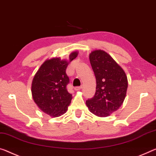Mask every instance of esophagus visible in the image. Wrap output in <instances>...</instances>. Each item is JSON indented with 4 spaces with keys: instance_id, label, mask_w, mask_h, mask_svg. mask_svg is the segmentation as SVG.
I'll list each match as a JSON object with an SVG mask.
<instances>
[{
    "instance_id": "1",
    "label": "esophagus",
    "mask_w": 156,
    "mask_h": 156,
    "mask_svg": "<svg viewBox=\"0 0 156 156\" xmlns=\"http://www.w3.org/2000/svg\"><path fill=\"white\" fill-rule=\"evenodd\" d=\"M81 89H82V87H81V86H78V87H76L75 88H74V90H75L76 91H80Z\"/></svg>"
}]
</instances>
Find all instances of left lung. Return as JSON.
<instances>
[{
  "mask_svg": "<svg viewBox=\"0 0 156 156\" xmlns=\"http://www.w3.org/2000/svg\"><path fill=\"white\" fill-rule=\"evenodd\" d=\"M90 61L96 77V87L94 96L86 101V105L97 117H108L120 108L125 99L127 76L123 69L104 51L91 52Z\"/></svg>",
  "mask_w": 156,
  "mask_h": 156,
  "instance_id": "left-lung-1",
  "label": "left lung"
}]
</instances>
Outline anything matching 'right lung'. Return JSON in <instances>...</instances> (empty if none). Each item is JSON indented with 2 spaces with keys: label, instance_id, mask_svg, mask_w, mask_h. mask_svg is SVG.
I'll use <instances>...</instances> for the list:
<instances>
[{
  "label": "right lung",
  "instance_id": "1",
  "mask_svg": "<svg viewBox=\"0 0 156 156\" xmlns=\"http://www.w3.org/2000/svg\"><path fill=\"white\" fill-rule=\"evenodd\" d=\"M77 51L69 55V62L53 58L41 65L32 83L33 100L39 109L51 117H60L68 110L72 99L66 85L69 78L66 73L69 63L77 57Z\"/></svg>",
  "mask_w": 156,
  "mask_h": 156
}]
</instances>
